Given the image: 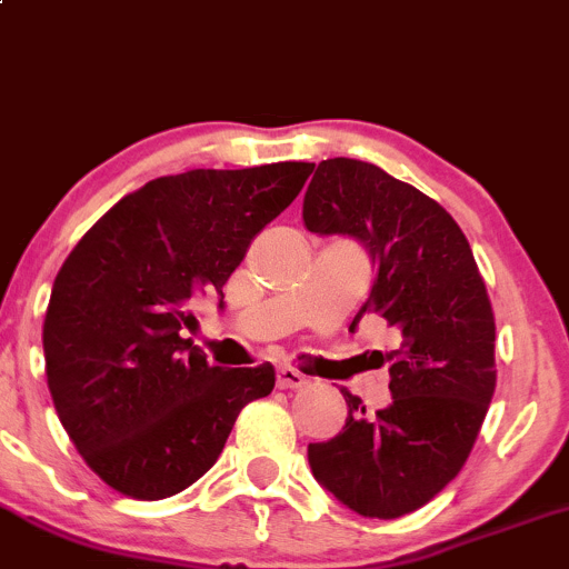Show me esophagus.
Here are the masks:
<instances>
[{
  "instance_id": "esophagus-1",
  "label": "esophagus",
  "mask_w": 569,
  "mask_h": 569,
  "mask_svg": "<svg viewBox=\"0 0 569 569\" xmlns=\"http://www.w3.org/2000/svg\"><path fill=\"white\" fill-rule=\"evenodd\" d=\"M277 385L282 387V389H298V387L309 385V379H306V376L298 368L282 366V368L277 370Z\"/></svg>"
}]
</instances>
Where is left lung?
<instances>
[{"instance_id":"left-lung-1","label":"left lung","mask_w":569,"mask_h":569,"mask_svg":"<svg viewBox=\"0 0 569 569\" xmlns=\"http://www.w3.org/2000/svg\"><path fill=\"white\" fill-rule=\"evenodd\" d=\"M303 226L366 247L376 279L352 328L373 311L400 336L387 355L392 403L368 413L341 389L347 425L309 443L311 473L355 513L398 519L462 470L489 411L497 370L487 284L455 217L357 158L317 166Z\"/></svg>"}]
</instances>
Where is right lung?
<instances>
[{"label":"right lung","mask_w":569,"mask_h":569,"mask_svg":"<svg viewBox=\"0 0 569 569\" xmlns=\"http://www.w3.org/2000/svg\"><path fill=\"white\" fill-rule=\"evenodd\" d=\"M315 163L190 169L120 199L63 260L42 325L63 430L120 495L163 500L207 473L271 362L209 366L182 330L220 298L247 247L290 207Z\"/></svg>","instance_id":"obj_1"}]
</instances>
